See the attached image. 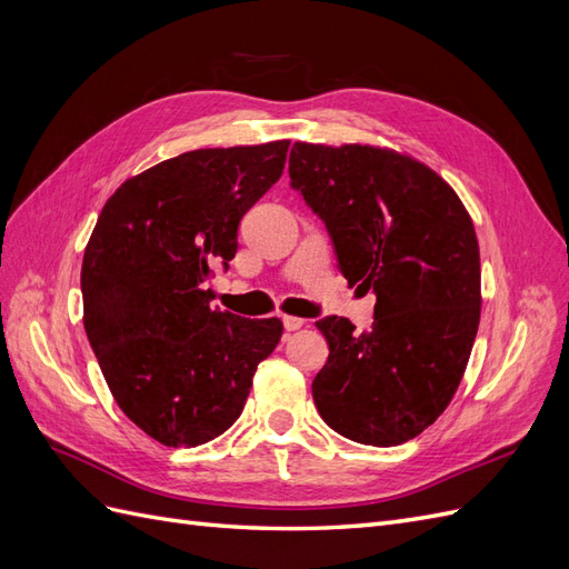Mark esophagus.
<instances>
[{
  "label": "esophagus",
  "mask_w": 569,
  "mask_h": 569,
  "mask_svg": "<svg viewBox=\"0 0 569 569\" xmlns=\"http://www.w3.org/2000/svg\"><path fill=\"white\" fill-rule=\"evenodd\" d=\"M282 325H284L287 332H295V330H301L306 320L299 318V316H282Z\"/></svg>",
  "instance_id": "esophagus-1"
}]
</instances>
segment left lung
Listing matches in <instances>:
<instances>
[{
    "label": "left lung",
    "mask_w": 569,
    "mask_h": 569,
    "mask_svg": "<svg viewBox=\"0 0 569 569\" xmlns=\"http://www.w3.org/2000/svg\"><path fill=\"white\" fill-rule=\"evenodd\" d=\"M289 178L343 278L377 295L370 332L337 316L316 322L330 347L313 380L320 418L358 443L418 437L451 403L477 337L472 218L432 168L391 149L295 142Z\"/></svg>",
    "instance_id": "left-lung-1"
}]
</instances>
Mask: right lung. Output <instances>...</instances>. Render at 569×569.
<instances>
[{"mask_svg": "<svg viewBox=\"0 0 569 569\" xmlns=\"http://www.w3.org/2000/svg\"><path fill=\"white\" fill-rule=\"evenodd\" d=\"M289 140L197 149L120 184L84 247L82 322L116 403L163 446H199L242 416L278 318L211 308L203 282L239 220L280 180Z\"/></svg>", "mask_w": 569, "mask_h": 569, "instance_id": "1", "label": "right lung"}]
</instances>
